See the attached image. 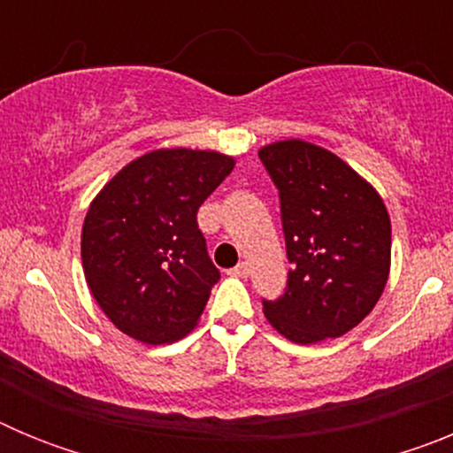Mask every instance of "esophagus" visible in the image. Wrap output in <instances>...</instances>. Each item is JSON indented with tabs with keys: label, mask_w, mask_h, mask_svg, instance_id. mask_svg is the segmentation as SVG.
Instances as JSON below:
<instances>
[{
	"label": "esophagus",
	"mask_w": 453,
	"mask_h": 453,
	"mask_svg": "<svg viewBox=\"0 0 453 453\" xmlns=\"http://www.w3.org/2000/svg\"><path fill=\"white\" fill-rule=\"evenodd\" d=\"M231 274L240 276V279H247V276H250V265H247V263H240V265H235L234 270H231Z\"/></svg>",
	"instance_id": "esophagus-1"
}]
</instances>
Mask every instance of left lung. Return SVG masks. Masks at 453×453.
<instances>
[{
  "mask_svg": "<svg viewBox=\"0 0 453 453\" xmlns=\"http://www.w3.org/2000/svg\"><path fill=\"white\" fill-rule=\"evenodd\" d=\"M281 197L288 288L263 302L267 322L297 345L340 338L363 322L390 276V215L340 156L299 138L258 150Z\"/></svg>",
  "mask_w": 453,
  "mask_h": 453,
  "instance_id": "1",
  "label": "left lung"
}]
</instances>
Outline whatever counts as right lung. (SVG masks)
I'll return each mask as SVG.
<instances>
[{
  "mask_svg": "<svg viewBox=\"0 0 453 453\" xmlns=\"http://www.w3.org/2000/svg\"><path fill=\"white\" fill-rule=\"evenodd\" d=\"M234 167L222 151L165 147L127 163L95 195L81 229L83 274L124 335L170 345L197 326L219 279L197 211Z\"/></svg>",
  "mask_w": 453,
  "mask_h": 453,
  "instance_id": "right-lung-1",
  "label": "right lung"
}]
</instances>
